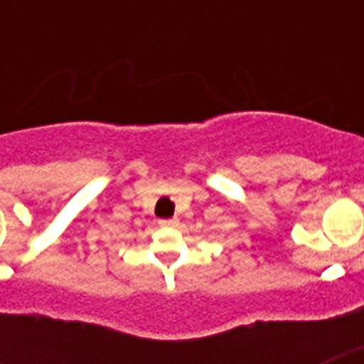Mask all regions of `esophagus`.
<instances>
[{
  "instance_id": "1",
  "label": "esophagus",
  "mask_w": 364,
  "mask_h": 364,
  "mask_svg": "<svg viewBox=\"0 0 364 364\" xmlns=\"http://www.w3.org/2000/svg\"><path fill=\"white\" fill-rule=\"evenodd\" d=\"M160 227H177V219H160Z\"/></svg>"
}]
</instances>
